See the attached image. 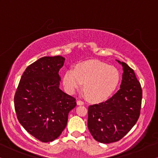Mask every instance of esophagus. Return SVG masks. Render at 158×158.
<instances>
[{
	"instance_id": "esophagus-1",
	"label": "esophagus",
	"mask_w": 158,
	"mask_h": 158,
	"mask_svg": "<svg viewBox=\"0 0 158 158\" xmlns=\"http://www.w3.org/2000/svg\"><path fill=\"white\" fill-rule=\"evenodd\" d=\"M77 102L78 106H83V105L85 104L84 102H82V101H81V100H77Z\"/></svg>"
}]
</instances>
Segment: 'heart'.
Wrapping results in <instances>:
<instances>
[{"mask_svg": "<svg viewBox=\"0 0 158 158\" xmlns=\"http://www.w3.org/2000/svg\"><path fill=\"white\" fill-rule=\"evenodd\" d=\"M120 80L118 69L98 60L79 63L74 70L68 69L63 76V85L68 93H75L84 84L86 99L94 103L104 102L111 97Z\"/></svg>", "mask_w": 158, "mask_h": 158, "instance_id": "heart-1", "label": "heart"}]
</instances>
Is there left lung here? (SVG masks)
I'll use <instances>...</instances> for the list:
<instances>
[{
    "label": "left lung",
    "instance_id": "obj_1",
    "mask_svg": "<svg viewBox=\"0 0 158 158\" xmlns=\"http://www.w3.org/2000/svg\"><path fill=\"white\" fill-rule=\"evenodd\" d=\"M123 66L120 89L109 99L88 107V129L96 140L102 143L119 141L133 128L139 117L142 88L133 69Z\"/></svg>",
    "mask_w": 158,
    "mask_h": 158
}]
</instances>
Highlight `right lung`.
I'll return each instance as SVG.
<instances>
[{"mask_svg":"<svg viewBox=\"0 0 158 158\" xmlns=\"http://www.w3.org/2000/svg\"><path fill=\"white\" fill-rule=\"evenodd\" d=\"M62 56H44L29 65L16 90L17 118L27 132L44 143L59 137L68 123L76 99L59 88Z\"/></svg>","mask_w":158,"mask_h":158,"instance_id":"obj_1","label":"right lung"}]
</instances>
